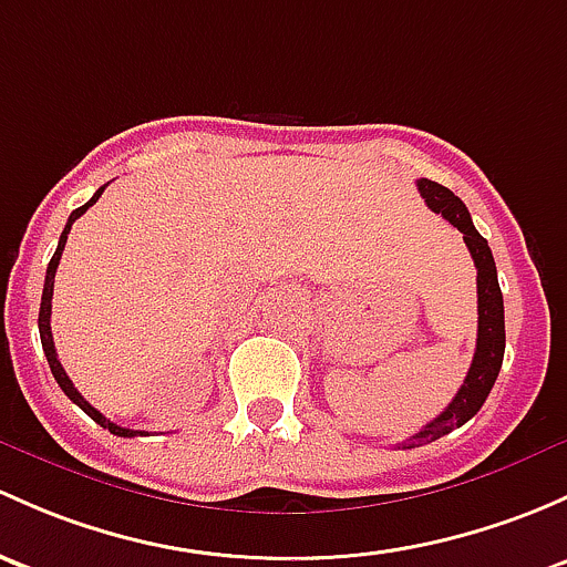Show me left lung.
<instances>
[{
    "mask_svg": "<svg viewBox=\"0 0 567 567\" xmlns=\"http://www.w3.org/2000/svg\"><path fill=\"white\" fill-rule=\"evenodd\" d=\"M419 193L434 214H443L454 228H458L464 244H467L470 255H473L475 268H478V342H475V355L473 363H470L467 378H464L462 389L456 391L454 402H451L437 419L429 421L421 432H415L413 437L404 440L402 449H419V445L434 443V440H440L443 434L467 424V421L484 408L488 391H492L494 380H497L499 374V367H503L505 353L503 290H499L497 266H494L488 241L475 230L467 206H464L449 187H443V184L437 182H429V178H421Z\"/></svg>",
    "mask_w": 567,
    "mask_h": 567,
    "instance_id": "obj_1",
    "label": "left lung"
}]
</instances>
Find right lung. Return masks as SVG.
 Masks as SVG:
<instances>
[{
	"label": "right lung",
	"instance_id": "add662e5",
	"mask_svg": "<svg viewBox=\"0 0 567 567\" xmlns=\"http://www.w3.org/2000/svg\"><path fill=\"white\" fill-rule=\"evenodd\" d=\"M105 187H109V184H103V187H100L97 193L92 195V200H89V204L79 206V208H75L73 214H70L68 225H64L62 236H59V247H56V252H53L51 264H48V271H45L43 301H40V318H38V326H40V342H43V350H45L48 367H51V372H53V378H56L59 389H62L64 393H68V396L73 399L75 404H79V408L83 410V413L89 415V419H92V421H97V424L103 426V429H109L111 434H118V437H138V434H146V432H135V429H124V426L113 424V421L105 419V415L100 413L97 408H92V404H89L86 399L81 396L79 389H75V385H73V380H70V378H68V372H64L62 361L56 359V348H53V337H51V299H53V277H56L59 260H62V249H64V241H68V234H70V228H73V223H75V219H79L81 214L86 212L89 206H92V204H97V200H100V195H103V189H105Z\"/></svg>",
	"mask_w": 567,
	"mask_h": 567
}]
</instances>
